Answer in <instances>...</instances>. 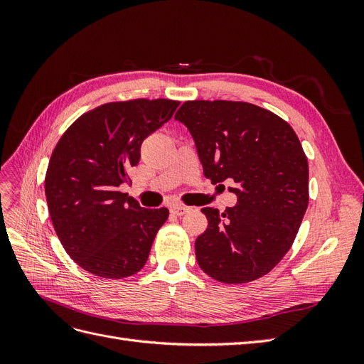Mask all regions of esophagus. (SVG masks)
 Listing matches in <instances>:
<instances>
[{
    "mask_svg": "<svg viewBox=\"0 0 364 364\" xmlns=\"http://www.w3.org/2000/svg\"><path fill=\"white\" fill-rule=\"evenodd\" d=\"M170 211L174 215H183V214H186V213L190 211V208L188 206H183V205H173L170 208Z\"/></svg>",
    "mask_w": 364,
    "mask_h": 364,
    "instance_id": "esophagus-1",
    "label": "esophagus"
}]
</instances>
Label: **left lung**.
Here are the masks:
<instances>
[{
  "instance_id": "8db88e82",
  "label": "left lung",
  "mask_w": 364,
  "mask_h": 364,
  "mask_svg": "<svg viewBox=\"0 0 364 364\" xmlns=\"http://www.w3.org/2000/svg\"><path fill=\"white\" fill-rule=\"evenodd\" d=\"M174 119L190 130L203 174L237 196L208 228L196 258L209 277L245 284L269 273L291 247L308 206V162L291 126L245 102H185Z\"/></svg>"
}]
</instances>
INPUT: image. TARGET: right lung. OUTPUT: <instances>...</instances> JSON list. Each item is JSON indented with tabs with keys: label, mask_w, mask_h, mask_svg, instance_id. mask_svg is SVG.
I'll return each mask as SVG.
<instances>
[{
	"label": "right lung",
	"mask_w": 364,
	"mask_h": 364,
	"mask_svg": "<svg viewBox=\"0 0 364 364\" xmlns=\"http://www.w3.org/2000/svg\"><path fill=\"white\" fill-rule=\"evenodd\" d=\"M179 102H115L83 114L54 147L46 196L54 230L82 269L121 279L139 272L168 209H146L118 191L141 158V144Z\"/></svg>",
	"instance_id": "add662e5"
}]
</instances>
